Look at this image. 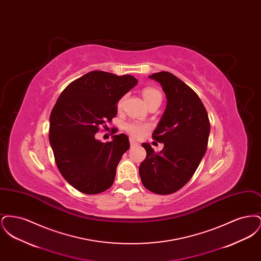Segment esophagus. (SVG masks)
<instances>
[{
	"label": "esophagus",
	"instance_id": "esophagus-1",
	"mask_svg": "<svg viewBox=\"0 0 261 261\" xmlns=\"http://www.w3.org/2000/svg\"><path fill=\"white\" fill-rule=\"evenodd\" d=\"M130 146H131V147H135V146H138V143H137L135 140L130 139Z\"/></svg>",
	"mask_w": 261,
	"mask_h": 261
}]
</instances>
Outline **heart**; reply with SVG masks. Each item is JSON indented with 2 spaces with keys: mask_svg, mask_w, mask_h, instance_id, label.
I'll return each instance as SVG.
<instances>
[{
  "mask_svg": "<svg viewBox=\"0 0 261 261\" xmlns=\"http://www.w3.org/2000/svg\"><path fill=\"white\" fill-rule=\"evenodd\" d=\"M142 95H143V98H144L148 106L153 101H158V100L162 101V93L159 90L154 89V88H145L142 91ZM124 99L125 96H123L117 101V108L118 109L122 108ZM147 129H148V125L143 124V123L138 122V121H131V122H128L125 125V130L131 136L135 137V138H140V137L143 136Z\"/></svg>",
  "mask_w": 261,
  "mask_h": 261,
  "instance_id": "heart-1",
  "label": "heart"
}]
</instances>
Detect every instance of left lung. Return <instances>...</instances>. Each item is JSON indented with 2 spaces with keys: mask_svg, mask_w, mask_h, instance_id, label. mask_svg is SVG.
Segmentation results:
<instances>
[{
  "mask_svg": "<svg viewBox=\"0 0 261 261\" xmlns=\"http://www.w3.org/2000/svg\"><path fill=\"white\" fill-rule=\"evenodd\" d=\"M162 85L167 105L152 139L163 143L156 152L148 143L140 164L143 185L159 195L173 194L185 186L196 172L208 143V114L196 92L175 75L161 71L149 75Z\"/></svg>",
  "mask_w": 261,
  "mask_h": 261,
  "instance_id": "8db88e82",
  "label": "left lung"
}]
</instances>
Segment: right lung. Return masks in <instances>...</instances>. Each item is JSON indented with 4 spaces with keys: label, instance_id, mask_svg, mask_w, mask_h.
I'll use <instances>...</instances> for the list:
<instances>
[{
    "label": "right lung",
    "instance_id": "1",
    "mask_svg": "<svg viewBox=\"0 0 261 261\" xmlns=\"http://www.w3.org/2000/svg\"><path fill=\"white\" fill-rule=\"evenodd\" d=\"M132 75L91 71L65 88L50 116V147L63 178L81 193L96 195L112 187L116 167L130 148L125 134L112 142L95 138L117 113V101L136 86Z\"/></svg>",
    "mask_w": 261,
    "mask_h": 261
}]
</instances>
